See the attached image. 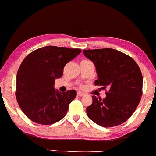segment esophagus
<instances>
[{
	"mask_svg": "<svg viewBox=\"0 0 156 156\" xmlns=\"http://www.w3.org/2000/svg\"><path fill=\"white\" fill-rule=\"evenodd\" d=\"M77 95H78V97H83V96H84V94L80 92H78V93H77Z\"/></svg>",
	"mask_w": 156,
	"mask_h": 156,
	"instance_id": "esophagus-1",
	"label": "esophagus"
}]
</instances>
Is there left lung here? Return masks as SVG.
Returning <instances> with one entry per match:
<instances>
[{"label": "left lung", "instance_id": "1", "mask_svg": "<svg viewBox=\"0 0 156 156\" xmlns=\"http://www.w3.org/2000/svg\"><path fill=\"white\" fill-rule=\"evenodd\" d=\"M83 54L95 66L98 79L94 85L108 89L104 99L92 96V103L87 108L89 118L105 128L122 124L141 101L140 68L129 55L112 48L83 50Z\"/></svg>", "mask_w": 156, "mask_h": 156}]
</instances>
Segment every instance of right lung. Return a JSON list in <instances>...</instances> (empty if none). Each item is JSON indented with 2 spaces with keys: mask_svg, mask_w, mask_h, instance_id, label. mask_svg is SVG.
Here are the masks:
<instances>
[{
  "mask_svg": "<svg viewBox=\"0 0 156 156\" xmlns=\"http://www.w3.org/2000/svg\"><path fill=\"white\" fill-rule=\"evenodd\" d=\"M80 52L78 48L46 46L31 52L23 61L17 74L16 98L31 121L51 125L65 117L77 92L55 90V79L62 76L64 66Z\"/></svg>",
  "mask_w": 156,
  "mask_h": 156,
  "instance_id": "right-lung-1",
  "label": "right lung"
}]
</instances>
